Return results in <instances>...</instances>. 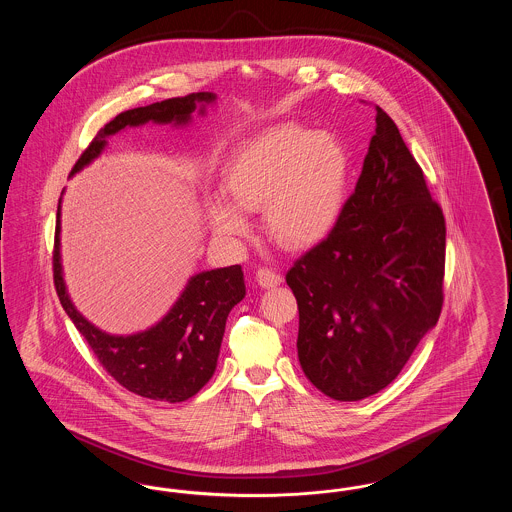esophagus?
Wrapping results in <instances>:
<instances>
[{
	"label": "esophagus",
	"mask_w": 512,
	"mask_h": 512,
	"mask_svg": "<svg viewBox=\"0 0 512 512\" xmlns=\"http://www.w3.org/2000/svg\"><path fill=\"white\" fill-rule=\"evenodd\" d=\"M255 278H257V284L261 288H276V286L282 284V276L278 272L270 270V268H259Z\"/></svg>",
	"instance_id": "34e87169"
}]
</instances>
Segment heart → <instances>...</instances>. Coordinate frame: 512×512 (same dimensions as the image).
<instances>
[{"label":"heart","mask_w":512,"mask_h":512,"mask_svg":"<svg viewBox=\"0 0 512 512\" xmlns=\"http://www.w3.org/2000/svg\"><path fill=\"white\" fill-rule=\"evenodd\" d=\"M349 182L345 147L293 122L270 126L240 147L222 171L232 206L215 199L209 219L224 236L247 230L243 213L265 211V230L276 244L307 251L336 228Z\"/></svg>","instance_id":"obj_1"}]
</instances>
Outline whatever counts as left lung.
<instances>
[{
	"label": "left lung",
	"instance_id": "obj_1",
	"mask_svg": "<svg viewBox=\"0 0 512 512\" xmlns=\"http://www.w3.org/2000/svg\"><path fill=\"white\" fill-rule=\"evenodd\" d=\"M445 219L390 115L376 107L355 194L295 261L297 357L317 390L361 401L391 384L443 305Z\"/></svg>",
	"mask_w": 512,
	"mask_h": 512
}]
</instances>
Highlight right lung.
Instances as JSON below:
<instances>
[{"mask_svg": "<svg viewBox=\"0 0 512 512\" xmlns=\"http://www.w3.org/2000/svg\"><path fill=\"white\" fill-rule=\"evenodd\" d=\"M211 92H197L184 98L157 101L136 107L107 122L80 155L71 176L88 167L107 146V138L126 126H142L146 122L186 126L192 113L215 103ZM61 199L57 207L53 282L65 313L76 330L88 341L103 368L136 395L153 401L180 403L194 397L215 374L220 343L228 313L245 297L244 270L240 265L203 270L192 276L172 305L171 311L144 332L115 336L99 330L74 307L61 267Z\"/></svg>", "mask_w": 512, "mask_h": 512, "instance_id": "add662e5", "label": "right lung"}]
</instances>
